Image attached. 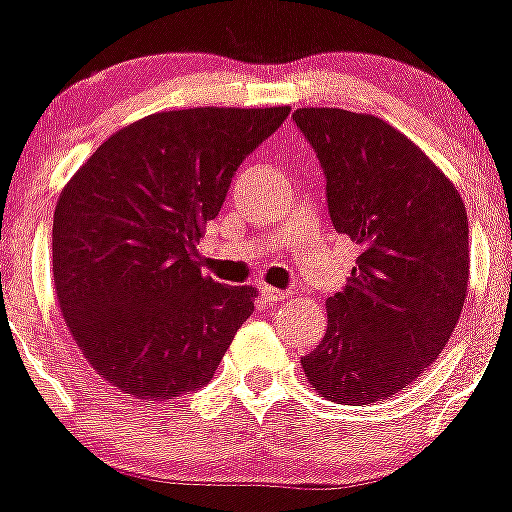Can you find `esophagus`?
Wrapping results in <instances>:
<instances>
[{
  "mask_svg": "<svg viewBox=\"0 0 512 512\" xmlns=\"http://www.w3.org/2000/svg\"><path fill=\"white\" fill-rule=\"evenodd\" d=\"M260 293H262V298H265V301H270V303L288 298V290H278V288H273V285H262Z\"/></svg>",
  "mask_w": 512,
  "mask_h": 512,
  "instance_id": "obj_1",
  "label": "esophagus"
}]
</instances>
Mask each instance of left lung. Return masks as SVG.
<instances>
[{
    "label": "left lung",
    "mask_w": 512,
    "mask_h": 512,
    "mask_svg": "<svg viewBox=\"0 0 512 512\" xmlns=\"http://www.w3.org/2000/svg\"><path fill=\"white\" fill-rule=\"evenodd\" d=\"M326 178L331 224L362 247L326 301L321 344L301 357L308 382L342 405L411 385L457 329L469 280L462 196L421 147L372 114L298 109Z\"/></svg>",
    "instance_id": "8db88e82"
}]
</instances>
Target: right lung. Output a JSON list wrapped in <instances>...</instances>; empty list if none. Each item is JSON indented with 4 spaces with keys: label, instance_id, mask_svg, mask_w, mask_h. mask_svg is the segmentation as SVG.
Listing matches in <instances>:
<instances>
[{
    "label": "right lung",
    "instance_id": "right-lung-1",
    "mask_svg": "<svg viewBox=\"0 0 512 512\" xmlns=\"http://www.w3.org/2000/svg\"><path fill=\"white\" fill-rule=\"evenodd\" d=\"M288 114H150L109 137L63 188L55 293L84 357L117 390L142 400L196 393L255 311V288L204 278L196 242L242 160Z\"/></svg>",
    "mask_w": 512,
    "mask_h": 512
}]
</instances>
